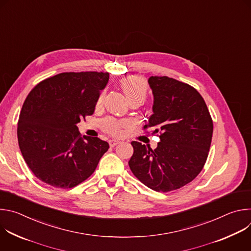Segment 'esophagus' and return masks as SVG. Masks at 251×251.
I'll return each mask as SVG.
<instances>
[{
	"label": "esophagus",
	"mask_w": 251,
	"mask_h": 251,
	"mask_svg": "<svg viewBox=\"0 0 251 251\" xmlns=\"http://www.w3.org/2000/svg\"><path fill=\"white\" fill-rule=\"evenodd\" d=\"M120 141H118V140H110L109 141V145H110V147H115L116 145H118V144H120Z\"/></svg>",
	"instance_id": "1"
}]
</instances>
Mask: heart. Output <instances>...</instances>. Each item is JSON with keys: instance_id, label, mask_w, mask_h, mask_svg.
Returning a JSON list of instances; mask_svg holds the SVG:
<instances>
[{"instance_id": "b5f03b06", "label": "heart", "mask_w": 251, "mask_h": 251, "mask_svg": "<svg viewBox=\"0 0 251 251\" xmlns=\"http://www.w3.org/2000/svg\"><path fill=\"white\" fill-rule=\"evenodd\" d=\"M121 87L130 102L138 101L143 102L146 99L148 87L145 80L140 76L131 75L121 80ZM104 99V92L100 94L97 100V106L101 105ZM128 125L127 121L115 120L113 118H107L102 122L103 129L111 135L119 136L122 134V129Z\"/></svg>"}]
</instances>
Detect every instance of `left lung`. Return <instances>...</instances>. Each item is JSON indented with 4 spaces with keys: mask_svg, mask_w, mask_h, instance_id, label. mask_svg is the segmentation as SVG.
<instances>
[{
    "mask_svg": "<svg viewBox=\"0 0 251 251\" xmlns=\"http://www.w3.org/2000/svg\"><path fill=\"white\" fill-rule=\"evenodd\" d=\"M154 95L153 114L144 129L154 127L158 147L133 141L129 167L156 192H171L191 183L207 159L213 124L206 104L193 86L168 76L148 80Z\"/></svg>",
    "mask_w": 251,
    "mask_h": 251,
    "instance_id": "1",
    "label": "left lung"
}]
</instances>
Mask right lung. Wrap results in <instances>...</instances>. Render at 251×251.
Masks as SVG:
<instances>
[{
    "mask_svg": "<svg viewBox=\"0 0 251 251\" xmlns=\"http://www.w3.org/2000/svg\"><path fill=\"white\" fill-rule=\"evenodd\" d=\"M108 79V73H63L28 93L17 133L22 155L39 180L70 189L93 174L109 144L97 137L82 138L76 124L93 114Z\"/></svg>",
    "mask_w": 251,
    "mask_h": 251,
    "instance_id": "obj_1",
    "label": "right lung"
}]
</instances>
